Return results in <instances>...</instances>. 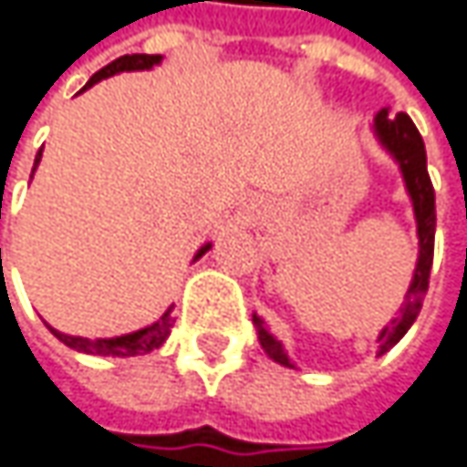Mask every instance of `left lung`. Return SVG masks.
I'll return each mask as SVG.
<instances>
[{
    "label": "left lung",
    "mask_w": 467,
    "mask_h": 467,
    "mask_svg": "<svg viewBox=\"0 0 467 467\" xmlns=\"http://www.w3.org/2000/svg\"><path fill=\"white\" fill-rule=\"evenodd\" d=\"M376 136L386 147V152L391 154L400 162V171L405 178L410 199H412V210H415V221H418V265L415 275L410 284L408 296L400 315L386 326L379 334V355L389 352L400 338L408 334V328L415 323V317L423 307V296L429 292V275H431L433 263V234H436V197H433V183L429 168H426V144L420 139V133L415 129V123L410 120L408 112H389L381 109L376 115ZM252 323L257 328L260 347L265 349L270 360L281 362L286 368H294L289 355L284 352V344L265 328V320L260 315H252Z\"/></svg>",
    "instance_id": "1"
}]
</instances>
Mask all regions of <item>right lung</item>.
Returning <instances> with one entry per match:
<instances>
[{
	"instance_id": "add662e5",
	"label": "right lung",
	"mask_w": 467,
	"mask_h": 467,
	"mask_svg": "<svg viewBox=\"0 0 467 467\" xmlns=\"http://www.w3.org/2000/svg\"><path fill=\"white\" fill-rule=\"evenodd\" d=\"M160 55H123V57L112 59L107 67H102L99 73H94L88 83L83 86V88H88V86H94L97 81H102V78H109V76H115V73H123V70H150L152 65L160 62ZM38 160H41V154L36 157V165H38ZM36 171V168H34ZM34 175V173H31ZM210 249V244H204L197 252V257H202L204 252ZM173 307L168 310V313L162 315L160 320H154L152 326H147V328H141V331H133V334H126V337H115V338H83V337H67V334H59L57 328H52V326H47L55 337L62 341V344H67L70 349H76V352H83V355H107V358H133V355H147V352H152L157 349L168 334H171V328H173Z\"/></svg>"
}]
</instances>
